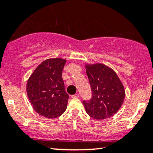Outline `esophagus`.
Here are the masks:
<instances>
[{"mask_svg": "<svg viewBox=\"0 0 153 153\" xmlns=\"http://www.w3.org/2000/svg\"><path fill=\"white\" fill-rule=\"evenodd\" d=\"M78 97H79L78 94H75L71 96V98H73V99H75V98H78Z\"/></svg>", "mask_w": 153, "mask_h": 153, "instance_id": "1", "label": "esophagus"}]
</instances>
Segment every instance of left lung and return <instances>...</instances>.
Here are the masks:
<instances>
[{
  "instance_id": "obj_1",
  "label": "left lung",
  "mask_w": 153,
  "mask_h": 153,
  "mask_svg": "<svg viewBox=\"0 0 153 153\" xmlns=\"http://www.w3.org/2000/svg\"><path fill=\"white\" fill-rule=\"evenodd\" d=\"M85 68L92 91L90 100L82 101L85 111L91 117L99 120L111 117L124 102L123 83L115 71L104 64H86Z\"/></svg>"
}]
</instances>
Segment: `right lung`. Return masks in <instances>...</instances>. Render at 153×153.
<instances>
[{"instance_id":"1","label":"right lung","mask_w":153,"mask_h":153,"mask_svg":"<svg viewBox=\"0 0 153 153\" xmlns=\"http://www.w3.org/2000/svg\"><path fill=\"white\" fill-rule=\"evenodd\" d=\"M66 62L62 58L44 61L28 78L26 84L28 99L40 115L53 119L66 110L69 96L65 91L62 76Z\"/></svg>"}]
</instances>
